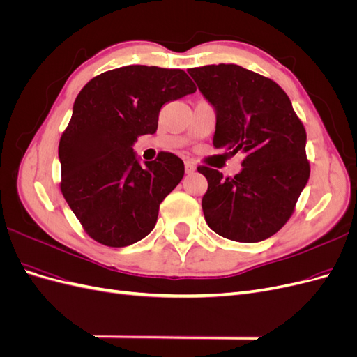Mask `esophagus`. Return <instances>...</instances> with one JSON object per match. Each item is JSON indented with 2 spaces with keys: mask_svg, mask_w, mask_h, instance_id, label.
<instances>
[{
  "mask_svg": "<svg viewBox=\"0 0 357 357\" xmlns=\"http://www.w3.org/2000/svg\"><path fill=\"white\" fill-rule=\"evenodd\" d=\"M185 169H186V174H192V172H195L197 167H195V164H193L192 160H186L185 162Z\"/></svg>",
  "mask_w": 357,
  "mask_h": 357,
  "instance_id": "obj_1",
  "label": "esophagus"
}]
</instances>
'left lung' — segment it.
Listing matches in <instances>:
<instances>
[{"mask_svg": "<svg viewBox=\"0 0 357 357\" xmlns=\"http://www.w3.org/2000/svg\"><path fill=\"white\" fill-rule=\"evenodd\" d=\"M215 112V149L241 152V171L223 178L208 167L204 218L223 238L259 243L283 228L310 177L307 134L286 92L235 63L188 71Z\"/></svg>", "mask_w": 357, "mask_h": 357, "instance_id": "obj_1", "label": "left lung"}]
</instances>
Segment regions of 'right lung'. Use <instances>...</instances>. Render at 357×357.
<instances>
[{"instance_id":"1","label":"right lung","mask_w":357,"mask_h":357,"mask_svg":"<svg viewBox=\"0 0 357 357\" xmlns=\"http://www.w3.org/2000/svg\"><path fill=\"white\" fill-rule=\"evenodd\" d=\"M195 91L183 70L146 66L105 71L80 91L59 142L61 190L91 238L125 247L152 232L185 164L160 152L142 165L132 146L156 132L162 105Z\"/></svg>"}]
</instances>
